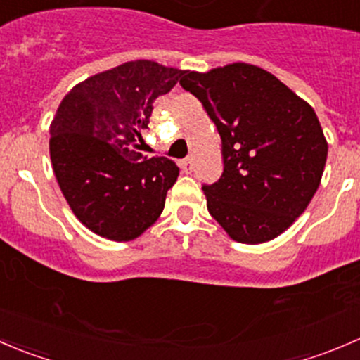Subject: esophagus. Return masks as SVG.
Listing matches in <instances>:
<instances>
[{
	"mask_svg": "<svg viewBox=\"0 0 360 360\" xmlns=\"http://www.w3.org/2000/svg\"><path fill=\"white\" fill-rule=\"evenodd\" d=\"M179 167H181V170H183V172L190 174L191 170H193V158L188 157V158L181 160V162H179Z\"/></svg>",
	"mask_w": 360,
	"mask_h": 360,
	"instance_id": "obj_1",
	"label": "esophagus"
}]
</instances>
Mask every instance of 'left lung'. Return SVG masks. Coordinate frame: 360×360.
<instances>
[{"mask_svg": "<svg viewBox=\"0 0 360 360\" xmlns=\"http://www.w3.org/2000/svg\"><path fill=\"white\" fill-rule=\"evenodd\" d=\"M179 83L221 136L223 174L202 186L210 216L240 244L278 237L307 209L324 172L328 143L314 108L252 64L184 71Z\"/></svg>", "mask_w": 360, "mask_h": 360, "instance_id": "1", "label": "left lung"}]
</instances>
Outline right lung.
<instances>
[{
  "label": "right lung",
  "instance_id": "right-lung-1",
  "mask_svg": "<svg viewBox=\"0 0 360 360\" xmlns=\"http://www.w3.org/2000/svg\"><path fill=\"white\" fill-rule=\"evenodd\" d=\"M184 71L132 60L72 86L50 125V158L75 216L116 242L139 237L165 205L179 169L137 150L153 103Z\"/></svg>",
  "mask_w": 360,
  "mask_h": 360
}]
</instances>
